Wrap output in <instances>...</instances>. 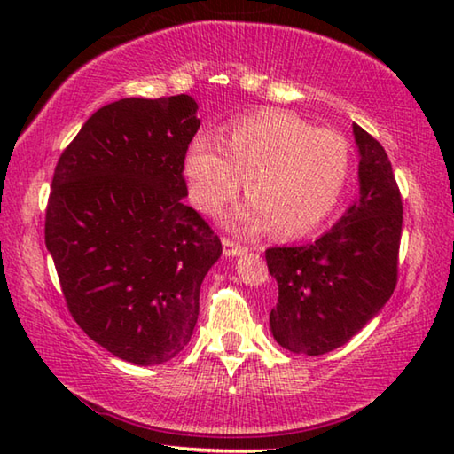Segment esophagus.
Segmentation results:
<instances>
[{
    "instance_id": "obj_1",
    "label": "esophagus",
    "mask_w": 454,
    "mask_h": 454,
    "mask_svg": "<svg viewBox=\"0 0 454 454\" xmlns=\"http://www.w3.org/2000/svg\"><path fill=\"white\" fill-rule=\"evenodd\" d=\"M222 244H224V254L226 256H240V254H246V252H248V248H246V246L238 244L234 240H230V238H224V240H222Z\"/></svg>"
}]
</instances>
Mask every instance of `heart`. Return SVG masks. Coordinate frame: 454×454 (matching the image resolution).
Instances as JSON below:
<instances>
[{
	"mask_svg": "<svg viewBox=\"0 0 454 454\" xmlns=\"http://www.w3.org/2000/svg\"><path fill=\"white\" fill-rule=\"evenodd\" d=\"M192 202L218 214L242 188L250 198L230 218L242 232L270 226L301 236L317 228L340 200L350 176V145L334 129H317L296 114L264 110L236 120L224 148L198 136L184 158Z\"/></svg>",
	"mask_w": 454,
	"mask_h": 454,
	"instance_id": "b5f03b06",
	"label": "heart"
}]
</instances>
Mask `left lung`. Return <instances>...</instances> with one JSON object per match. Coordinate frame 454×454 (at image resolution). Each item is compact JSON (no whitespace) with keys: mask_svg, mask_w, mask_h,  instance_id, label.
<instances>
[{"mask_svg":"<svg viewBox=\"0 0 454 454\" xmlns=\"http://www.w3.org/2000/svg\"><path fill=\"white\" fill-rule=\"evenodd\" d=\"M352 129L360 152L355 204L318 240L266 250L278 282L270 328L294 355L320 356L347 344L396 288L401 190L380 142L358 124Z\"/></svg>","mask_w":454,"mask_h":454,"instance_id":"obj_1","label":"left lung"}]
</instances>
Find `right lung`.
Masks as SVG:
<instances>
[{
  "mask_svg": "<svg viewBox=\"0 0 454 454\" xmlns=\"http://www.w3.org/2000/svg\"><path fill=\"white\" fill-rule=\"evenodd\" d=\"M196 110L186 94L99 107L61 152L45 208L67 310L99 347L140 366L190 342L200 286L222 254L218 234L182 202Z\"/></svg>",
  "mask_w": 454,
  "mask_h": 454,
  "instance_id": "right-lung-1",
  "label": "right lung"
}]
</instances>
